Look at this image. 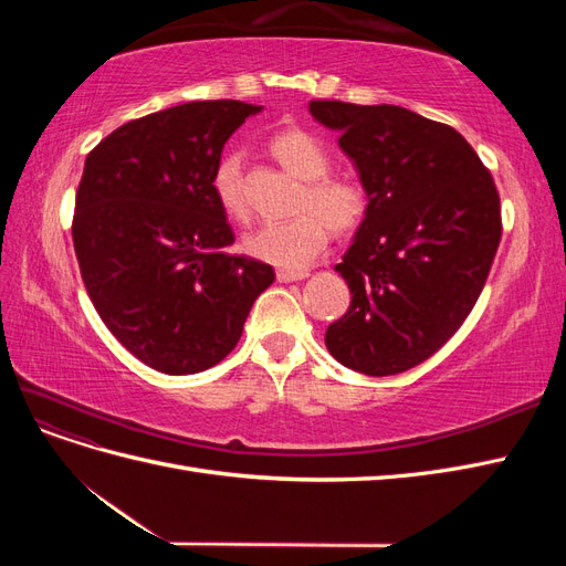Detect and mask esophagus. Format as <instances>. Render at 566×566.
I'll return each instance as SVG.
<instances>
[{
  "mask_svg": "<svg viewBox=\"0 0 566 566\" xmlns=\"http://www.w3.org/2000/svg\"><path fill=\"white\" fill-rule=\"evenodd\" d=\"M310 273L306 271H287V269H279L276 271V279L279 283H295V281H304Z\"/></svg>",
  "mask_w": 566,
  "mask_h": 566,
  "instance_id": "1",
  "label": "esophagus"
}]
</instances>
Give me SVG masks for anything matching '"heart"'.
<instances>
[{"mask_svg": "<svg viewBox=\"0 0 566 566\" xmlns=\"http://www.w3.org/2000/svg\"><path fill=\"white\" fill-rule=\"evenodd\" d=\"M271 156L290 175L304 181L297 198L300 217L264 224L245 238V250L266 264L287 271H302L318 260V254L335 233H352L364 224L370 208L366 186L354 177L328 175L331 153L318 136L304 129H283L271 136ZM212 191L231 219L243 221L248 217V198L243 191V156L224 153L214 165Z\"/></svg>", "mask_w": 566, "mask_h": 566, "instance_id": "heart-1", "label": "heart"}]
</instances>
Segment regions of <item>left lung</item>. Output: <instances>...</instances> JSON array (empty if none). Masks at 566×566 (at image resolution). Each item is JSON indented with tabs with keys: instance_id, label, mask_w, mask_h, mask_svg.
<instances>
[{
	"instance_id": "left-lung-1",
	"label": "left lung",
	"mask_w": 566,
	"mask_h": 566,
	"mask_svg": "<svg viewBox=\"0 0 566 566\" xmlns=\"http://www.w3.org/2000/svg\"><path fill=\"white\" fill-rule=\"evenodd\" d=\"M370 208L335 266L347 314L325 331L342 366L382 378L427 361L472 312L501 243V198L453 127L399 106L312 101Z\"/></svg>"
}]
</instances>
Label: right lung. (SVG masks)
Instances as JSON below:
<instances>
[{"instance_id":"obj_1","label":"right lung","mask_w":566,"mask_h":566,"mask_svg":"<svg viewBox=\"0 0 566 566\" xmlns=\"http://www.w3.org/2000/svg\"><path fill=\"white\" fill-rule=\"evenodd\" d=\"M262 106L191 101L117 127L84 160L73 243L101 321L129 354L167 375L217 366L276 279L229 254L212 191L229 136Z\"/></svg>"}]
</instances>
